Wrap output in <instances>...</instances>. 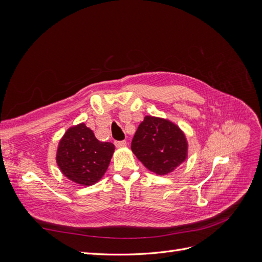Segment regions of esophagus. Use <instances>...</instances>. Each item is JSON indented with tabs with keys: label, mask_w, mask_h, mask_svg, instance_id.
I'll list each match as a JSON object with an SVG mask.
<instances>
[{
	"label": "esophagus",
	"mask_w": 262,
	"mask_h": 262,
	"mask_svg": "<svg viewBox=\"0 0 262 262\" xmlns=\"http://www.w3.org/2000/svg\"><path fill=\"white\" fill-rule=\"evenodd\" d=\"M115 145L117 148H122V147L126 146V142L125 141H116Z\"/></svg>",
	"instance_id": "esophagus-1"
}]
</instances>
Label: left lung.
Instances as JSON below:
<instances>
[{"instance_id":"1","label":"left lung","mask_w":262,"mask_h":262,"mask_svg":"<svg viewBox=\"0 0 262 262\" xmlns=\"http://www.w3.org/2000/svg\"><path fill=\"white\" fill-rule=\"evenodd\" d=\"M131 149L156 175H168L188 157V142L177 124L164 118L145 116L134 134Z\"/></svg>"}]
</instances>
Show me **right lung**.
I'll return each mask as SVG.
<instances>
[{"mask_svg":"<svg viewBox=\"0 0 262 262\" xmlns=\"http://www.w3.org/2000/svg\"><path fill=\"white\" fill-rule=\"evenodd\" d=\"M115 145L100 142L85 123L71 126L59 142L57 164L68 179L80 186H92L105 175Z\"/></svg>","mask_w":262,"mask_h":262,"instance_id":"1","label":"right lung"}]
</instances>
